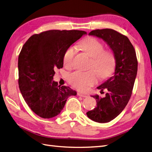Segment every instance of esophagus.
Returning <instances> with one entry per match:
<instances>
[{
    "mask_svg": "<svg viewBox=\"0 0 152 152\" xmlns=\"http://www.w3.org/2000/svg\"><path fill=\"white\" fill-rule=\"evenodd\" d=\"M77 95L79 96H80V97H83V98H86L87 97V95H86V94H82V93H77Z\"/></svg>",
    "mask_w": 152,
    "mask_h": 152,
    "instance_id": "esophagus-1",
    "label": "esophagus"
}]
</instances>
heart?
<instances>
[{
    "label": "heart",
    "mask_w": 152,
    "mask_h": 152,
    "mask_svg": "<svg viewBox=\"0 0 152 152\" xmlns=\"http://www.w3.org/2000/svg\"><path fill=\"white\" fill-rule=\"evenodd\" d=\"M79 47L93 58L90 68H93L96 72L93 70L87 72L77 70L70 74L68 80L77 89L85 91L98 82L97 73L102 79H105L111 74L115 66V58L113 53L104 50L103 43L94 37L83 40L79 44ZM76 52L77 48L74 45H71L66 49L63 57L65 66H72Z\"/></svg>",
    "instance_id": "obj_1"
}]
</instances>
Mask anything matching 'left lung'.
Instances as JSON below:
<instances>
[{
    "mask_svg": "<svg viewBox=\"0 0 152 152\" xmlns=\"http://www.w3.org/2000/svg\"><path fill=\"white\" fill-rule=\"evenodd\" d=\"M89 35L102 39L115 58L113 75L97 87L100 92L107 90L105 97L92 96L96 100L97 107L86 113L92 121L106 123L116 118L129 101L137 75V60L129 39L118 31L109 28L98 29L91 31Z\"/></svg>",
    "mask_w": 152,
    "mask_h": 152,
    "instance_id": "left-lung-1",
    "label": "left lung"
}]
</instances>
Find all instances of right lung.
<instances>
[{
    "mask_svg": "<svg viewBox=\"0 0 152 152\" xmlns=\"http://www.w3.org/2000/svg\"><path fill=\"white\" fill-rule=\"evenodd\" d=\"M86 34L81 30H48L31 36L23 46L18 57V84L25 102L39 117H56L69 96L77 95L53 80L55 69L63 66L66 49Z\"/></svg>",
    "mask_w": 152,
    "mask_h": 152,
    "instance_id": "add662e5",
    "label": "right lung"
}]
</instances>
